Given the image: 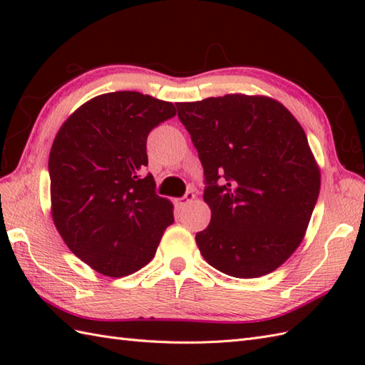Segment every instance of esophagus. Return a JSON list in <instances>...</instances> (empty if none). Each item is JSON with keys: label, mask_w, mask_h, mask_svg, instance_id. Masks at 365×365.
I'll list each match as a JSON object with an SVG mask.
<instances>
[{"label": "esophagus", "mask_w": 365, "mask_h": 365, "mask_svg": "<svg viewBox=\"0 0 365 365\" xmlns=\"http://www.w3.org/2000/svg\"><path fill=\"white\" fill-rule=\"evenodd\" d=\"M196 199V195L192 191H188L187 195H185L183 197H178V199H175L174 202H175V207H178V208H183L185 205L187 204H190V202H192V200Z\"/></svg>", "instance_id": "1"}]
</instances>
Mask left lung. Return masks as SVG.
Instances as JSON below:
<instances>
[{
	"mask_svg": "<svg viewBox=\"0 0 365 365\" xmlns=\"http://www.w3.org/2000/svg\"><path fill=\"white\" fill-rule=\"evenodd\" d=\"M175 105L208 185L212 220L196 234L200 254L234 277L271 273L301 245L320 192V166L304 130L267 96Z\"/></svg>",
	"mask_w": 365,
	"mask_h": 365,
	"instance_id": "left-lung-1",
	"label": "left lung"
}]
</instances>
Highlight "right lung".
Segmentation results:
<instances>
[{"mask_svg":"<svg viewBox=\"0 0 365 365\" xmlns=\"http://www.w3.org/2000/svg\"><path fill=\"white\" fill-rule=\"evenodd\" d=\"M177 114L174 103L135 91L97 96L58 130L50 158L51 218L68 250L108 277L149 263L173 202L144 175L150 130Z\"/></svg>","mask_w":365,"mask_h":365,"instance_id":"add662e5","label":"right lung"}]
</instances>
